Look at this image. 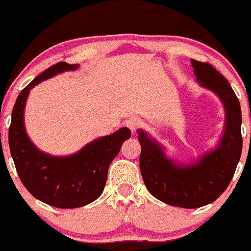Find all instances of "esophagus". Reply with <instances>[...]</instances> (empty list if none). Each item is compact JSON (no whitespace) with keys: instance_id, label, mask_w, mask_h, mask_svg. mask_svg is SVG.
<instances>
[{"instance_id":"34e87169","label":"esophagus","mask_w":251,"mask_h":251,"mask_svg":"<svg viewBox=\"0 0 251 251\" xmlns=\"http://www.w3.org/2000/svg\"><path fill=\"white\" fill-rule=\"evenodd\" d=\"M141 123H143V122H141L140 118H138V117H130V118H129V120L126 122V126H128V128L130 129L131 131H135L136 129H138L139 126H141Z\"/></svg>"}]
</instances>
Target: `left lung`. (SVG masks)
<instances>
[{"label": "left lung", "instance_id": "8db88e82", "mask_svg": "<svg viewBox=\"0 0 251 251\" xmlns=\"http://www.w3.org/2000/svg\"><path fill=\"white\" fill-rule=\"evenodd\" d=\"M196 82L218 95L224 105L225 125L214 149L190 162L170 158L165 147L138 129L140 170L152 196L169 205L195 209L213 203L225 192L242 154L241 104L227 79L210 64L191 60Z\"/></svg>", "mask_w": 251, "mask_h": 251}]
</instances>
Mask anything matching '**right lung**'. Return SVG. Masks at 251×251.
Listing matches in <instances>:
<instances>
[{
  "label": "right lung",
  "instance_id": "right-lung-1",
  "mask_svg": "<svg viewBox=\"0 0 251 251\" xmlns=\"http://www.w3.org/2000/svg\"><path fill=\"white\" fill-rule=\"evenodd\" d=\"M78 68V64L70 65L64 61L50 66L20 92L12 111L8 141L18 175L33 197L55 208H79L98 200L106 185L111 162L131 135L130 130L123 126L113 134L90 141L69 156H51L31 141L24 123L30 90L55 75Z\"/></svg>",
  "mask_w": 251,
  "mask_h": 251
}]
</instances>
